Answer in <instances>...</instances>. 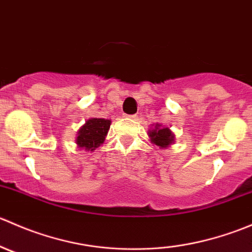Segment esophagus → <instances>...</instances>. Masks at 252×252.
Masks as SVG:
<instances>
[{
  "label": "esophagus",
  "instance_id": "esophagus-1",
  "mask_svg": "<svg viewBox=\"0 0 252 252\" xmlns=\"http://www.w3.org/2000/svg\"><path fill=\"white\" fill-rule=\"evenodd\" d=\"M126 117H128L129 119H134V121H135V119H136V116H135V114H131V116H126Z\"/></svg>",
  "mask_w": 252,
  "mask_h": 252
}]
</instances>
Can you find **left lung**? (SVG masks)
<instances>
[{"label":"left lung","mask_w":252,"mask_h":252,"mask_svg":"<svg viewBox=\"0 0 252 252\" xmlns=\"http://www.w3.org/2000/svg\"><path fill=\"white\" fill-rule=\"evenodd\" d=\"M149 138L154 145L158 146L159 149H166L172 144H174V134L168 126L157 123L154 128L149 130Z\"/></svg>","instance_id":"1"}]
</instances>
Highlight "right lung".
I'll list each match as a JSON object with an SVG mask.
<instances>
[{
	"label": "right lung",
	"instance_id": "add662e5",
	"mask_svg": "<svg viewBox=\"0 0 252 252\" xmlns=\"http://www.w3.org/2000/svg\"><path fill=\"white\" fill-rule=\"evenodd\" d=\"M111 126V119L90 118L85 122L77 133V146L79 150L95 151L100 145L103 144Z\"/></svg>",
	"mask_w": 252,
	"mask_h": 252
}]
</instances>
